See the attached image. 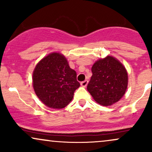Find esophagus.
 Segmentation results:
<instances>
[{
  "instance_id": "34e87169",
  "label": "esophagus",
  "mask_w": 152,
  "mask_h": 152,
  "mask_svg": "<svg viewBox=\"0 0 152 152\" xmlns=\"http://www.w3.org/2000/svg\"><path fill=\"white\" fill-rule=\"evenodd\" d=\"M88 81L87 80H85V81L81 82V86H83V87H86L87 86V84H88Z\"/></svg>"
}]
</instances>
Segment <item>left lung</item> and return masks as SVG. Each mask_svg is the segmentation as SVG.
<instances>
[{
  "mask_svg": "<svg viewBox=\"0 0 152 152\" xmlns=\"http://www.w3.org/2000/svg\"><path fill=\"white\" fill-rule=\"evenodd\" d=\"M92 76L87 90L94 100L102 106H111L124 95L128 85V74L116 58L108 56L94 63Z\"/></svg>",
  "mask_w": 152,
  "mask_h": 152,
  "instance_id": "obj_1",
  "label": "left lung"
}]
</instances>
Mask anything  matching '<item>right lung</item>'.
Returning <instances> with one entry per match:
<instances>
[{
	"mask_svg": "<svg viewBox=\"0 0 152 152\" xmlns=\"http://www.w3.org/2000/svg\"><path fill=\"white\" fill-rule=\"evenodd\" d=\"M33 86L36 96L52 109L66 107L74 98L80 83L64 56L52 53L41 59L33 73Z\"/></svg>",
	"mask_w": 152,
	"mask_h": 152,
	"instance_id": "add662e5",
	"label": "right lung"
}]
</instances>
